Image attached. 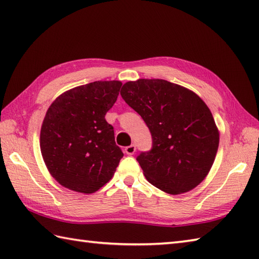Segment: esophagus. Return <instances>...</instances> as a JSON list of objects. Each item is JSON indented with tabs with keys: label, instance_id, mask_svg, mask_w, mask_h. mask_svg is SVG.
<instances>
[{
	"label": "esophagus",
	"instance_id": "1",
	"mask_svg": "<svg viewBox=\"0 0 259 259\" xmlns=\"http://www.w3.org/2000/svg\"><path fill=\"white\" fill-rule=\"evenodd\" d=\"M124 152L126 153V155H129V156L134 155V153L136 152V146L135 145H130L128 147H125L124 148Z\"/></svg>",
	"mask_w": 259,
	"mask_h": 259
}]
</instances>
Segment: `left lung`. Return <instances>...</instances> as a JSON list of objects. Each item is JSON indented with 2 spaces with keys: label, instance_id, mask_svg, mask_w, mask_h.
I'll return each instance as SVG.
<instances>
[{
  "label": "left lung",
  "instance_id": "left-lung-1",
  "mask_svg": "<svg viewBox=\"0 0 259 259\" xmlns=\"http://www.w3.org/2000/svg\"><path fill=\"white\" fill-rule=\"evenodd\" d=\"M120 95L151 134V149L137 157L147 180L171 195L199 185L219 145L217 126L206 103L186 88L159 79L126 82Z\"/></svg>",
  "mask_w": 259,
  "mask_h": 259
}]
</instances>
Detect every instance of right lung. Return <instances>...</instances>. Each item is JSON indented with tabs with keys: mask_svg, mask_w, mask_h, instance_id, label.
I'll return each instance as SVG.
<instances>
[{
	"mask_svg": "<svg viewBox=\"0 0 259 259\" xmlns=\"http://www.w3.org/2000/svg\"><path fill=\"white\" fill-rule=\"evenodd\" d=\"M120 81H96L60 96L48 109L41 153L60 185L91 194L112 178L123 157L104 115L117 101Z\"/></svg>",
	"mask_w": 259,
	"mask_h": 259,
	"instance_id": "1",
	"label": "right lung"
}]
</instances>
